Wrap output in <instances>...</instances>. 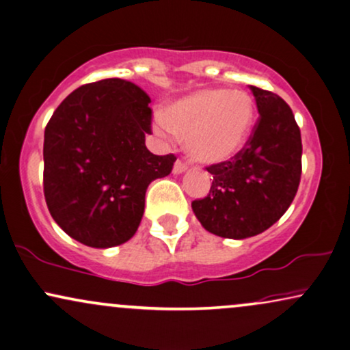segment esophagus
Here are the masks:
<instances>
[{"instance_id": "34e87169", "label": "esophagus", "mask_w": 350, "mask_h": 350, "mask_svg": "<svg viewBox=\"0 0 350 350\" xmlns=\"http://www.w3.org/2000/svg\"><path fill=\"white\" fill-rule=\"evenodd\" d=\"M186 171H187V164L178 159V161L174 163V167H172V172H174V174H183V172Z\"/></svg>"}]
</instances>
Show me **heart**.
Instances as JSON below:
<instances>
[{
  "instance_id": "b5f03b06",
  "label": "heart",
  "mask_w": 350,
  "mask_h": 350,
  "mask_svg": "<svg viewBox=\"0 0 350 350\" xmlns=\"http://www.w3.org/2000/svg\"><path fill=\"white\" fill-rule=\"evenodd\" d=\"M256 122V103L241 90L204 88L179 98L154 117L161 137H184L193 161L223 164L234 159L250 140Z\"/></svg>"
}]
</instances>
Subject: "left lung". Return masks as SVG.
I'll return each mask as SVG.
<instances>
[{
  "mask_svg": "<svg viewBox=\"0 0 350 350\" xmlns=\"http://www.w3.org/2000/svg\"><path fill=\"white\" fill-rule=\"evenodd\" d=\"M259 119L237 158L212 164L205 199L192 210L205 230L244 239L262 233L287 212L301 176V137L292 109L280 96L250 86Z\"/></svg>",
  "mask_w": 350,
  "mask_h": 350,
  "instance_id": "left-lung-1",
  "label": "left lung"
}]
</instances>
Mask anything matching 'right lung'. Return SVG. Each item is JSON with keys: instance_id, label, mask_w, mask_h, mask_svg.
Segmentation results:
<instances>
[{"instance_id": "right-lung-1", "label": "right lung", "mask_w": 350, "mask_h": 350, "mask_svg": "<svg viewBox=\"0 0 350 350\" xmlns=\"http://www.w3.org/2000/svg\"><path fill=\"white\" fill-rule=\"evenodd\" d=\"M150 96L120 78L75 90L44 135V193L68 237L91 247L129 241L145 212L151 180L172 170L174 154L150 153Z\"/></svg>"}]
</instances>
